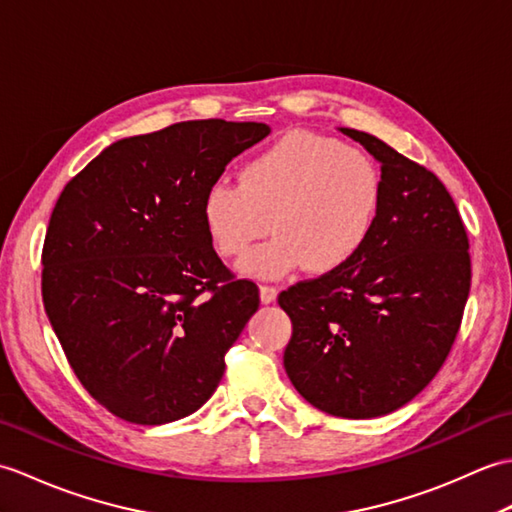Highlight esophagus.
<instances>
[{"mask_svg":"<svg viewBox=\"0 0 512 512\" xmlns=\"http://www.w3.org/2000/svg\"><path fill=\"white\" fill-rule=\"evenodd\" d=\"M276 298H278V289L276 287H271V285L260 287V302L271 304V302H276Z\"/></svg>","mask_w":512,"mask_h":512,"instance_id":"34e87169","label":"esophagus"}]
</instances>
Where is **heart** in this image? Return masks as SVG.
I'll list each match as a JSON object with an SVG mask.
<instances>
[{
	"label": "heart",
	"instance_id": "obj_1",
	"mask_svg": "<svg viewBox=\"0 0 512 512\" xmlns=\"http://www.w3.org/2000/svg\"><path fill=\"white\" fill-rule=\"evenodd\" d=\"M381 168L328 135L295 131L241 166L238 184L214 181L201 199V221L221 258H241L268 231L277 234L243 258L254 278H282L304 267L324 276L357 258L377 225Z\"/></svg>",
	"mask_w": 512,
	"mask_h": 512
}]
</instances>
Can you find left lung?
<instances>
[{
    "label": "left lung",
    "mask_w": 512,
    "mask_h": 512,
    "mask_svg": "<svg viewBox=\"0 0 512 512\" xmlns=\"http://www.w3.org/2000/svg\"><path fill=\"white\" fill-rule=\"evenodd\" d=\"M381 164L377 225L357 258L278 295L293 333L285 370L306 401L377 418L427 388L462 324L469 236L445 184L370 133L342 129Z\"/></svg>",
    "instance_id": "1"
}]
</instances>
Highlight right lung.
<instances>
[{"label":"right lung","mask_w":512,"mask_h":512,"mask_svg":"<svg viewBox=\"0 0 512 512\" xmlns=\"http://www.w3.org/2000/svg\"><path fill=\"white\" fill-rule=\"evenodd\" d=\"M267 135L263 122L210 118L124 138L56 201L43 306L78 381L118 418L173 423L217 390L260 298L214 252L201 199Z\"/></svg>","instance_id":"obj_1"}]
</instances>
